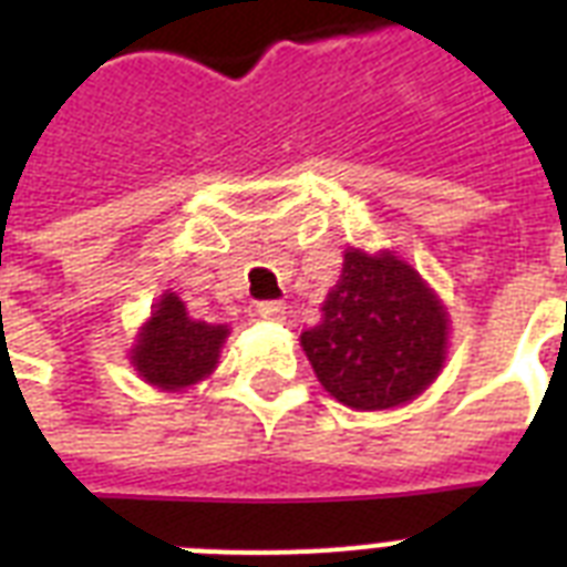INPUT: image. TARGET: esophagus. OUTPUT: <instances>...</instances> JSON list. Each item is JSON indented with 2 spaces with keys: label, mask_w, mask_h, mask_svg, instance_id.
I'll return each mask as SVG.
<instances>
[{
  "label": "esophagus",
  "mask_w": 567,
  "mask_h": 567,
  "mask_svg": "<svg viewBox=\"0 0 567 567\" xmlns=\"http://www.w3.org/2000/svg\"><path fill=\"white\" fill-rule=\"evenodd\" d=\"M256 311L258 318L274 320V323H282V320L288 318V306H285V302H258Z\"/></svg>",
  "instance_id": "34e87169"
}]
</instances>
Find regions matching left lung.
<instances>
[{
    "instance_id": "8db88e82",
    "label": "left lung",
    "mask_w": 567,
    "mask_h": 567,
    "mask_svg": "<svg viewBox=\"0 0 567 567\" xmlns=\"http://www.w3.org/2000/svg\"><path fill=\"white\" fill-rule=\"evenodd\" d=\"M320 311V323L302 332L300 347L329 396L355 412L412 403L444 371L447 306L391 249L347 247L341 279Z\"/></svg>"
}]
</instances>
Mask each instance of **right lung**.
Instances as JSON below:
<instances>
[{"label": "right lung", "instance_id": "obj_1", "mask_svg": "<svg viewBox=\"0 0 567 567\" xmlns=\"http://www.w3.org/2000/svg\"><path fill=\"white\" fill-rule=\"evenodd\" d=\"M226 338V323L190 318L179 293L164 291L144 327L137 329L135 344L128 350V364L146 385L179 394L217 371Z\"/></svg>", "mask_w": 567, "mask_h": 567}]
</instances>
